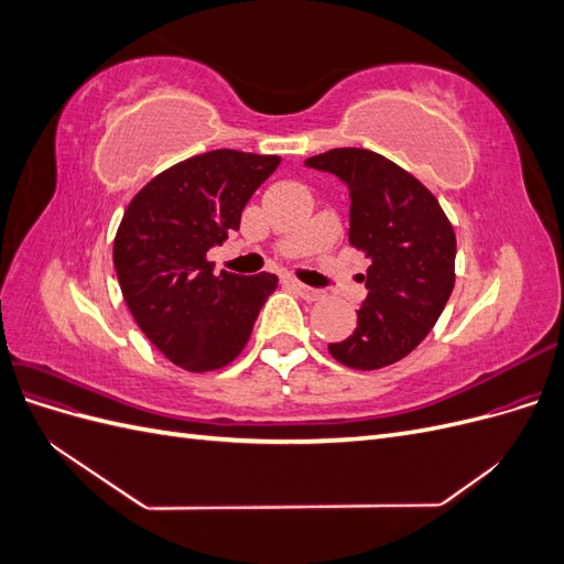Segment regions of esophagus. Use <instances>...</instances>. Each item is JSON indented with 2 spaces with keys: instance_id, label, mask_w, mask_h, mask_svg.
I'll use <instances>...</instances> for the list:
<instances>
[{
  "instance_id": "34e87169",
  "label": "esophagus",
  "mask_w": 564,
  "mask_h": 564,
  "mask_svg": "<svg viewBox=\"0 0 564 564\" xmlns=\"http://www.w3.org/2000/svg\"><path fill=\"white\" fill-rule=\"evenodd\" d=\"M294 289L299 292V296L305 299V301H319V299H324L322 289H315V286H308V284H301V282H294Z\"/></svg>"
}]
</instances>
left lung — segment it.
Here are the masks:
<instances>
[{"label": "left lung", "mask_w": 564, "mask_h": 564, "mask_svg": "<svg viewBox=\"0 0 564 564\" xmlns=\"http://www.w3.org/2000/svg\"><path fill=\"white\" fill-rule=\"evenodd\" d=\"M350 193V245L367 253V299L355 332L329 344L350 369L402 360L435 327L454 289L456 235L435 195L395 162L365 148H334L305 160Z\"/></svg>", "instance_id": "left-lung-1"}]
</instances>
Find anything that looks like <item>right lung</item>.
I'll return each mask as SVG.
<instances>
[{"label":"right lung","mask_w":564,"mask_h":564,"mask_svg":"<svg viewBox=\"0 0 564 564\" xmlns=\"http://www.w3.org/2000/svg\"><path fill=\"white\" fill-rule=\"evenodd\" d=\"M278 155L212 150L169 166L135 195L115 235L122 296L150 344L185 371H214L242 352L278 278H216L207 251L240 230L249 197Z\"/></svg>","instance_id":"add662e5"}]
</instances>
